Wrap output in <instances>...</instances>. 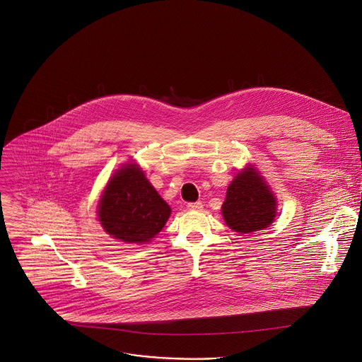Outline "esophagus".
Wrapping results in <instances>:
<instances>
[{
	"label": "esophagus",
	"instance_id": "esophagus-1",
	"mask_svg": "<svg viewBox=\"0 0 362 362\" xmlns=\"http://www.w3.org/2000/svg\"><path fill=\"white\" fill-rule=\"evenodd\" d=\"M187 209L193 210V211H200L203 210V204L200 202H193V203H187Z\"/></svg>",
	"mask_w": 362,
	"mask_h": 362
}]
</instances>
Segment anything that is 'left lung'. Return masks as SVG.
I'll use <instances>...</instances> for the list:
<instances>
[{"label":"left lung","instance_id":"8db88e82","mask_svg":"<svg viewBox=\"0 0 362 362\" xmlns=\"http://www.w3.org/2000/svg\"><path fill=\"white\" fill-rule=\"evenodd\" d=\"M226 224L242 234L269 227L277 214V202L263 176L253 166L238 172L227 187L221 206Z\"/></svg>","mask_w":362,"mask_h":362}]
</instances>
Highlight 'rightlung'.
I'll use <instances>...</instances> for the list:
<instances>
[{
  "instance_id": "1",
  "label": "right lung",
  "mask_w": 362,
  "mask_h": 362,
  "mask_svg": "<svg viewBox=\"0 0 362 362\" xmlns=\"http://www.w3.org/2000/svg\"><path fill=\"white\" fill-rule=\"evenodd\" d=\"M169 204L159 196L136 163L115 172L99 200L98 218L110 237L145 245L163 228Z\"/></svg>"
}]
</instances>
